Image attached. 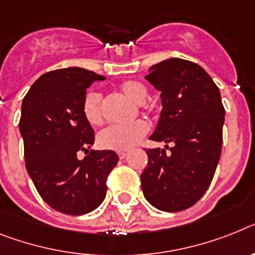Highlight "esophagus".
<instances>
[{"label": "esophagus", "instance_id": "obj_1", "mask_svg": "<svg viewBox=\"0 0 255 255\" xmlns=\"http://www.w3.org/2000/svg\"><path fill=\"white\" fill-rule=\"evenodd\" d=\"M127 151H119V153H118V155H119V158H121V159H124V158L127 157Z\"/></svg>", "mask_w": 255, "mask_h": 255}]
</instances>
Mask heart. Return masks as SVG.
<instances>
[{"label": "heart", "instance_id": "b5f03b06", "mask_svg": "<svg viewBox=\"0 0 255 255\" xmlns=\"http://www.w3.org/2000/svg\"><path fill=\"white\" fill-rule=\"evenodd\" d=\"M119 91L136 104H144L147 98V89L138 81L127 80L119 85ZM83 113L87 122L92 126H98L102 122V96L98 92L87 93L83 102ZM149 131L146 122L134 121L123 126H109L97 134L98 146L106 150L126 151L137 144Z\"/></svg>", "mask_w": 255, "mask_h": 255}]
</instances>
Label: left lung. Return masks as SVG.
Segmentation results:
<instances>
[{
  "label": "left lung",
  "instance_id": "left-lung-1",
  "mask_svg": "<svg viewBox=\"0 0 255 255\" xmlns=\"http://www.w3.org/2000/svg\"><path fill=\"white\" fill-rule=\"evenodd\" d=\"M149 71L145 79L160 92L163 108L150 140L172 146L168 153L147 149L141 188L154 207L176 213L193 206L210 187L222 153L226 111L219 88L194 62L170 58Z\"/></svg>",
  "mask_w": 255,
  "mask_h": 255
}]
</instances>
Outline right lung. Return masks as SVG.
Here are the masks:
<instances>
[{
	"instance_id": "obj_1",
	"label": "right lung",
	"mask_w": 255,
	"mask_h": 255,
	"mask_svg": "<svg viewBox=\"0 0 255 255\" xmlns=\"http://www.w3.org/2000/svg\"><path fill=\"white\" fill-rule=\"evenodd\" d=\"M105 76L80 67L46 72L22 102L19 131L27 172L50 207L67 215L91 213L106 196V180L119 157L89 150L95 131L83 113L87 89ZM88 155L79 160L77 153Z\"/></svg>"
}]
</instances>
